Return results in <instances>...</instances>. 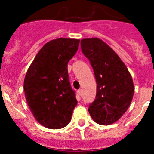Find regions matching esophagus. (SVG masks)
Masks as SVG:
<instances>
[{
  "mask_svg": "<svg viewBox=\"0 0 154 154\" xmlns=\"http://www.w3.org/2000/svg\"><path fill=\"white\" fill-rule=\"evenodd\" d=\"M78 93H79V95L80 96H82V93H83V92H82V89H79L78 90Z\"/></svg>",
  "mask_w": 154,
  "mask_h": 154,
  "instance_id": "34e87169",
  "label": "esophagus"
}]
</instances>
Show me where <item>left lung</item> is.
Listing matches in <instances>:
<instances>
[{"label":"left lung","mask_w":154,"mask_h":154,"mask_svg":"<svg viewBox=\"0 0 154 154\" xmlns=\"http://www.w3.org/2000/svg\"><path fill=\"white\" fill-rule=\"evenodd\" d=\"M81 48L90 62L97 84L89 114L98 124H112L132 102L134 87L131 75L117 54L101 39H82Z\"/></svg>","instance_id":"1"}]
</instances>
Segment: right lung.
<instances>
[{
    "mask_svg": "<svg viewBox=\"0 0 154 154\" xmlns=\"http://www.w3.org/2000/svg\"><path fill=\"white\" fill-rule=\"evenodd\" d=\"M79 39L47 42L28 68L24 81L27 103L34 117L48 129L67 126L77 105L68 74V62L78 50Z\"/></svg>",
    "mask_w": 154,
    "mask_h": 154,
    "instance_id": "add662e5",
    "label": "right lung"
}]
</instances>
